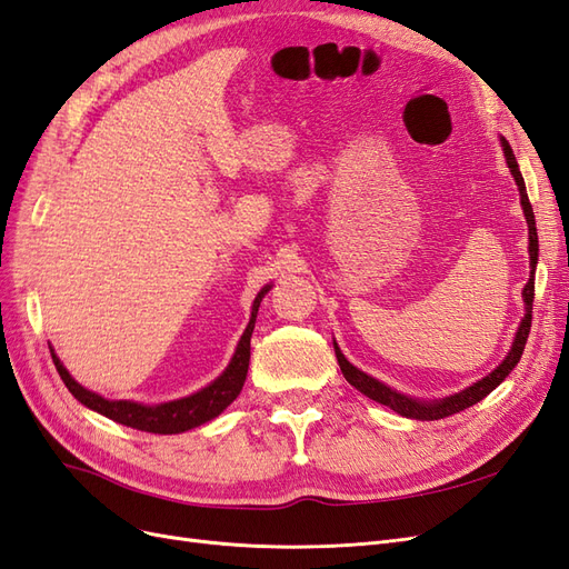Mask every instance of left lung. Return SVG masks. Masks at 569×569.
Returning a JSON list of instances; mask_svg holds the SVG:
<instances>
[{
  "mask_svg": "<svg viewBox=\"0 0 569 569\" xmlns=\"http://www.w3.org/2000/svg\"><path fill=\"white\" fill-rule=\"evenodd\" d=\"M501 144H503V153H506V161H508L510 173H512L515 182H518V187H520V201H522V209H525V216H527V226H529V261H531V278L525 284V289H522V297H525V303H527V313H525V318H522V322L518 327V335H515L512 349L506 356L503 363L498 366L491 375H487L485 380H479L477 385L468 387V389L460 391V393L449 396V399L435 401V403H422V401H416V399H408V396L389 389L382 382H377L375 377L366 375L363 370L353 368L349 360L343 358V353L339 351V347L335 343V353H337V360H339V368H341L343 377H347V382L353 385L360 393H366L368 399L382 403V406H389L391 410H396L403 418H412V420H441V418L453 416V412H460L465 408L475 406L477 401L485 399L487 393H491L498 385H501L506 377L512 372V368L520 363V358H522L525 343H527V337H529V330H531L533 270H537V258H539V237H537V220H533V211H531V203H529V197H527V187H525L522 173H520V168H518V161H515V153H512L508 140H501Z\"/></svg>",
  "mask_w": 569,
  "mask_h": 569,
  "instance_id": "1",
  "label": "left lung"
}]
</instances>
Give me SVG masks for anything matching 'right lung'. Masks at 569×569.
Instances as JSON below:
<instances>
[{
  "mask_svg": "<svg viewBox=\"0 0 569 569\" xmlns=\"http://www.w3.org/2000/svg\"><path fill=\"white\" fill-rule=\"evenodd\" d=\"M266 291H268V287H263L261 295H258L253 301L251 320L247 325L242 339H239V343H237V351L230 360L228 370L206 389L187 396V399H180V401H170V403H161V406H142V403H132V401H109V399H104V396L80 387L73 377L68 375V370L61 366V360L57 358L54 349L49 347L51 360H54V366L61 375L63 385L68 387V391H71L82 406L101 412V416H107L113 422H120V425L132 427V429H142V432L180 435V432H187V429H194L203 422L218 418L220 412L237 399L239 391H242L244 380H247V370H249V358H251V332L256 325L258 306H261V299L266 297Z\"/></svg>",
  "mask_w": 569,
  "mask_h": 569,
  "instance_id": "right-lung-1",
  "label": "right lung"
}]
</instances>
